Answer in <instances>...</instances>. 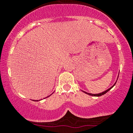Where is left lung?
I'll return each instance as SVG.
<instances>
[{"mask_svg":"<svg viewBox=\"0 0 133 133\" xmlns=\"http://www.w3.org/2000/svg\"><path fill=\"white\" fill-rule=\"evenodd\" d=\"M115 84H116V83H115V84H114V85H112V86L111 87V88H109V89H108V90L105 91H104V92H101V93H99V94H91V93H88V92H85V91H84V92H85V93L88 94V95H91V96H102V95H104V94H105V93H106V92H108L109 91L110 89H111V88H113V87H114V85H115Z\"/></svg>","mask_w":133,"mask_h":133,"instance_id":"left-lung-1","label":"left lung"}]
</instances>
